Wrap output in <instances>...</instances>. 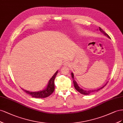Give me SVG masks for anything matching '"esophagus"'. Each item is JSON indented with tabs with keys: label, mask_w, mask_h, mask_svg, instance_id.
<instances>
[{
	"label": "esophagus",
	"mask_w": 123,
	"mask_h": 123,
	"mask_svg": "<svg viewBox=\"0 0 123 123\" xmlns=\"http://www.w3.org/2000/svg\"><path fill=\"white\" fill-rule=\"evenodd\" d=\"M63 65H68V62H64V63H63Z\"/></svg>",
	"instance_id": "esophagus-1"
}]
</instances>
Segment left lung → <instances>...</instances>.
Segmentation results:
<instances>
[{"label": "left lung", "instance_id": "8db88e82", "mask_svg": "<svg viewBox=\"0 0 123 123\" xmlns=\"http://www.w3.org/2000/svg\"><path fill=\"white\" fill-rule=\"evenodd\" d=\"M99 29L101 31V32H103L105 35H106V36H107L108 37H110L108 35L106 32H105L104 31H103L102 30V29H101L100 27H99ZM71 74H72V77L73 80V83H74V85L75 88L76 89V90L77 91H78L79 93H80L82 94H83V95H88V94H90L92 93L93 92H97V91H98L100 89L104 88V87H105V86H106L107 85V83H106V85H104L103 87H101V88L98 89H97V90H83V89H82L81 88H80V87L78 86V85H77V82H76V81L74 80V76L73 73H72Z\"/></svg>", "mask_w": 123, "mask_h": 123}]
</instances>
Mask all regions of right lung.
<instances>
[{"instance_id":"right-lung-1","label":"right lung","mask_w":123,"mask_h":123,"mask_svg":"<svg viewBox=\"0 0 123 123\" xmlns=\"http://www.w3.org/2000/svg\"><path fill=\"white\" fill-rule=\"evenodd\" d=\"M58 74V71L56 72L55 74L53 75L51 79L49 80L48 82V85L46 89L44 90L38 91V92H30L28 91L22 89L23 91H24L26 93L28 94L31 96L35 98H46L54 92L55 90V76H57Z\"/></svg>"}]
</instances>
